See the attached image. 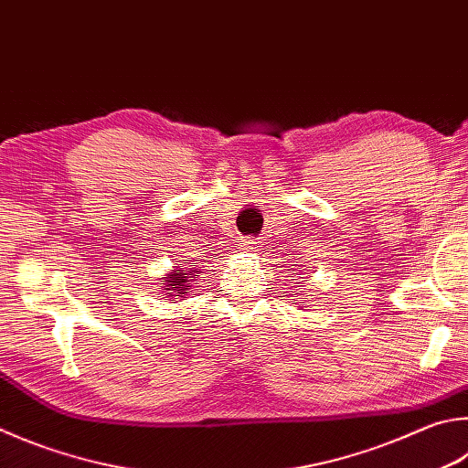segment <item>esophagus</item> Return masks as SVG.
<instances>
[{
	"label": "esophagus",
	"mask_w": 468,
	"mask_h": 468,
	"mask_svg": "<svg viewBox=\"0 0 468 468\" xmlns=\"http://www.w3.org/2000/svg\"><path fill=\"white\" fill-rule=\"evenodd\" d=\"M241 248L245 251H256V241H253V239H243L241 241Z\"/></svg>",
	"instance_id": "esophagus-1"
}]
</instances>
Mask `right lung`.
<instances>
[{"mask_svg":"<svg viewBox=\"0 0 468 468\" xmlns=\"http://www.w3.org/2000/svg\"><path fill=\"white\" fill-rule=\"evenodd\" d=\"M194 274H197V270L180 268L176 270L174 274L164 278V284L167 286L164 291L167 292V296H184L186 291H188V284L194 280Z\"/></svg>","mask_w":468,"mask_h":468,"instance_id":"add662e5","label":"right lung"}]
</instances>
